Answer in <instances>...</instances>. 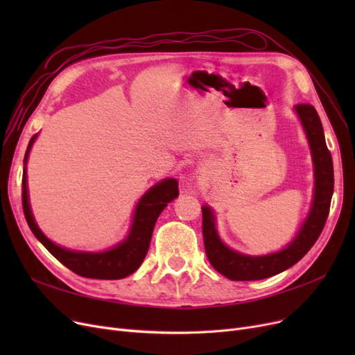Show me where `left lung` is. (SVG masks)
Instances as JSON below:
<instances>
[{
	"label": "left lung",
	"mask_w": 355,
	"mask_h": 355,
	"mask_svg": "<svg viewBox=\"0 0 355 355\" xmlns=\"http://www.w3.org/2000/svg\"><path fill=\"white\" fill-rule=\"evenodd\" d=\"M295 111L305 130L314 163V200L306 220L300 227L293 241H290L283 250L265 254L249 256L235 252L225 245L214 225V214L209 206H202V239L207 259L211 266L232 282L263 280L286 271L308 253L318 240L329 216L330 201L333 196V161L326 145L323 125L313 105L299 103Z\"/></svg>",
	"instance_id": "left-lung-1"
}]
</instances>
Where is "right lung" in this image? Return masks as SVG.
<instances>
[{"instance_id":"right-lung-1","label":"right lung","mask_w":355,"mask_h":355,"mask_svg":"<svg viewBox=\"0 0 355 355\" xmlns=\"http://www.w3.org/2000/svg\"><path fill=\"white\" fill-rule=\"evenodd\" d=\"M37 135L32 136L29 141L24 164H26L28 155L31 151L32 144L35 142ZM179 196L178 180L176 179H164L158 182L149 189L146 194L139 200L132 230L128 232L127 239L118 245L106 252H77L68 250L63 247L50 241L44 234L41 232L38 225L32 216L29 198H28V187H26V167L24 168L22 178V206L26 222L31 231L34 232L38 241L46 247V249L56 257V259L65 265L75 274L85 278H98V280H120L127 275L133 274L141 263L144 262L145 256L151 243L153 231L159 213L164 210L167 204Z\"/></svg>"}]
</instances>
